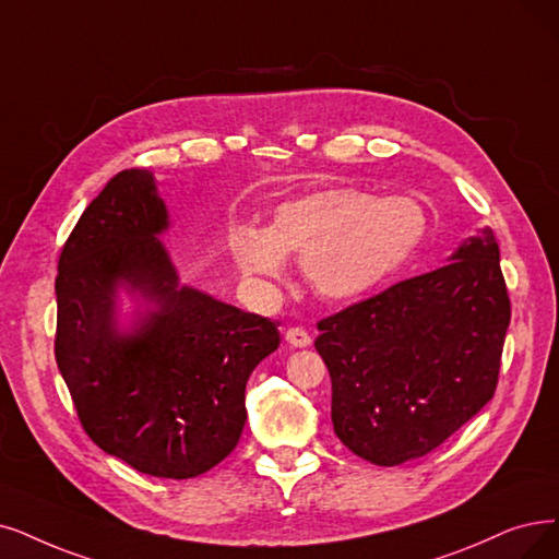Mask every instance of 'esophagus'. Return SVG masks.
<instances>
[{"label": "esophagus", "instance_id": "esophagus-1", "mask_svg": "<svg viewBox=\"0 0 559 559\" xmlns=\"http://www.w3.org/2000/svg\"><path fill=\"white\" fill-rule=\"evenodd\" d=\"M284 340L296 348H305V346L311 344V337H309V332L305 328H288L284 332Z\"/></svg>", "mask_w": 559, "mask_h": 559}]
</instances>
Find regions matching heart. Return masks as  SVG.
Here are the masks:
<instances>
[{"label":"heart","instance_id":"obj_1","mask_svg":"<svg viewBox=\"0 0 559 559\" xmlns=\"http://www.w3.org/2000/svg\"><path fill=\"white\" fill-rule=\"evenodd\" d=\"M427 234V215L408 197H381L330 186L280 204L267 229L234 225L229 250L245 275L280 282L284 254H302L314 292L350 300L383 284Z\"/></svg>","mask_w":559,"mask_h":559}]
</instances>
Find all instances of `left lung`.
Here are the masks:
<instances>
[{
  "label": "left lung",
  "instance_id": "left-lung-1",
  "mask_svg": "<svg viewBox=\"0 0 559 559\" xmlns=\"http://www.w3.org/2000/svg\"><path fill=\"white\" fill-rule=\"evenodd\" d=\"M509 319L490 229L442 267L321 319L334 433L376 465L433 452L493 399Z\"/></svg>",
  "mask_w": 559,
  "mask_h": 559
}]
</instances>
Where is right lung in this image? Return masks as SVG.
<instances>
[{"mask_svg": "<svg viewBox=\"0 0 559 559\" xmlns=\"http://www.w3.org/2000/svg\"><path fill=\"white\" fill-rule=\"evenodd\" d=\"M167 227L148 169L109 178L59 254L55 357L103 452L190 479L238 444L245 385L280 346V323L178 284L158 240ZM119 285L152 305L130 333L114 317Z\"/></svg>", "mask_w": 559, "mask_h": 559, "instance_id": "obj_1", "label": "right lung"}]
</instances>
